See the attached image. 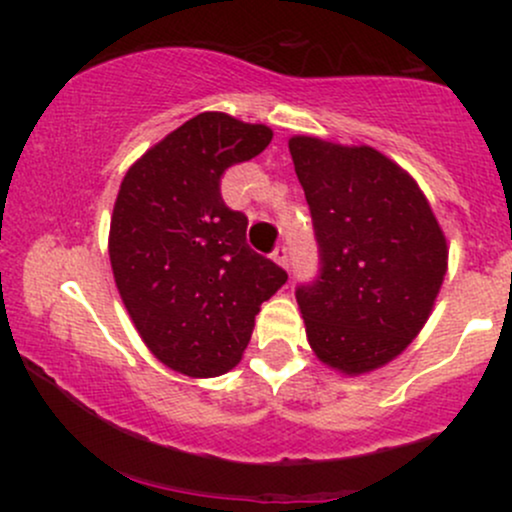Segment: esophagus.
<instances>
[{"label":"esophagus","mask_w":512,"mask_h":512,"mask_svg":"<svg viewBox=\"0 0 512 512\" xmlns=\"http://www.w3.org/2000/svg\"><path fill=\"white\" fill-rule=\"evenodd\" d=\"M272 260L276 264H281L284 269H289V248H286V245H279V248L272 252Z\"/></svg>","instance_id":"obj_1"}]
</instances>
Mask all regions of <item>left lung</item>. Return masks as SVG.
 I'll use <instances>...</instances> for the list:
<instances>
[{
	"label": "left lung",
	"instance_id": "1",
	"mask_svg": "<svg viewBox=\"0 0 512 512\" xmlns=\"http://www.w3.org/2000/svg\"><path fill=\"white\" fill-rule=\"evenodd\" d=\"M320 274L296 289L315 356L361 375L421 332L448 272V243L414 178L370 146L291 137Z\"/></svg>",
	"mask_w": 512,
	"mask_h": 512
}]
</instances>
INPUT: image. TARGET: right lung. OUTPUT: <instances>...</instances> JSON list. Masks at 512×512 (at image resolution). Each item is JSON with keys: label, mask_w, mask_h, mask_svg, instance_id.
<instances>
[{"label": "right lung", "mask_w": 512, "mask_h": 512, "mask_svg": "<svg viewBox=\"0 0 512 512\" xmlns=\"http://www.w3.org/2000/svg\"><path fill=\"white\" fill-rule=\"evenodd\" d=\"M272 129L199 113L127 170L110 219V264L139 337L168 368L214 378L243 358L260 305L289 274L245 240L221 175L262 154Z\"/></svg>", "instance_id": "obj_1"}]
</instances>
